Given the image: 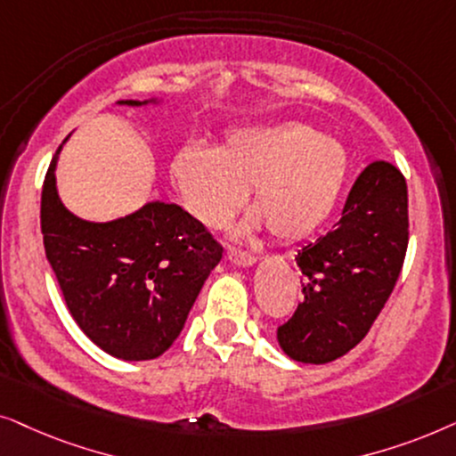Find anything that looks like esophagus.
Wrapping results in <instances>:
<instances>
[{
	"label": "esophagus",
	"instance_id": "esophagus-1",
	"mask_svg": "<svg viewBox=\"0 0 456 456\" xmlns=\"http://www.w3.org/2000/svg\"><path fill=\"white\" fill-rule=\"evenodd\" d=\"M227 258H229V263L235 266H252L254 263H256V256H254V254L240 252V250H229Z\"/></svg>",
	"mask_w": 456,
	"mask_h": 456
}]
</instances>
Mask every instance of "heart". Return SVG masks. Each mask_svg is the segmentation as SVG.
I'll return each instance as SVG.
<instances>
[{"label": "heart", "instance_id": "heart-1", "mask_svg": "<svg viewBox=\"0 0 456 456\" xmlns=\"http://www.w3.org/2000/svg\"><path fill=\"white\" fill-rule=\"evenodd\" d=\"M348 173L342 143L294 120L235 126L216 150L187 143L171 162L181 202L198 223L221 227L250 190L256 212L244 229L265 221L281 241L317 232L336 208Z\"/></svg>", "mask_w": 456, "mask_h": 456}]
</instances>
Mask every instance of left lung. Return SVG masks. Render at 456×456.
I'll return each mask as SVG.
<instances>
[{
    "mask_svg": "<svg viewBox=\"0 0 456 456\" xmlns=\"http://www.w3.org/2000/svg\"><path fill=\"white\" fill-rule=\"evenodd\" d=\"M406 244V181L390 162H373L350 190L336 229L296 256L305 300L277 330L285 354L325 365L354 348L390 298Z\"/></svg>",
    "mask_w": 456,
    "mask_h": 456,
    "instance_id": "left-lung-1",
    "label": "left lung"
}]
</instances>
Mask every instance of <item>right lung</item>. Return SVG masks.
Returning a JSON list of instances; mask_svg holds the SVG:
<instances>
[{
	"label": "right lung",
	"mask_w": 456,
	"mask_h": 456,
	"mask_svg": "<svg viewBox=\"0 0 456 456\" xmlns=\"http://www.w3.org/2000/svg\"><path fill=\"white\" fill-rule=\"evenodd\" d=\"M117 104L160 106L165 100ZM62 145L41 191V233L66 306L85 336L114 359H156L183 330L223 248L190 212L162 200L112 221L77 216L58 193Z\"/></svg>",
	"instance_id": "1"
}]
</instances>
